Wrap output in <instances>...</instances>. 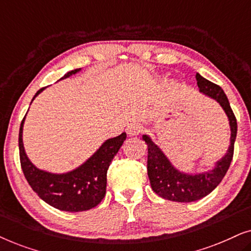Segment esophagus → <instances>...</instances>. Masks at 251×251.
<instances>
[{"mask_svg": "<svg viewBox=\"0 0 251 251\" xmlns=\"http://www.w3.org/2000/svg\"><path fill=\"white\" fill-rule=\"evenodd\" d=\"M143 130V126L140 123H131L126 126V133L129 136H137L138 133L142 132Z\"/></svg>", "mask_w": 251, "mask_h": 251, "instance_id": "esophagus-1", "label": "esophagus"}]
</instances>
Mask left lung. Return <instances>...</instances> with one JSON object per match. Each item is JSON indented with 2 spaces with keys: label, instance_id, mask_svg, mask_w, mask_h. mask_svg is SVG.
I'll return each mask as SVG.
<instances>
[{
  "label": "left lung",
  "instance_id": "left-lung-1",
  "mask_svg": "<svg viewBox=\"0 0 251 251\" xmlns=\"http://www.w3.org/2000/svg\"><path fill=\"white\" fill-rule=\"evenodd\" d=\"M195 78L200 92L215 99L224 109L231 126V140L227 152L221 160L216 162L212 170L202 174L190 175L181 173L175 168L168 157L164 155L160 147L155 145L147 135H143L149 155H147V175L151 186L161 198L176 202H193L207 197L211 193L227 173L234 153V142L236 138V119L229 106L225 92L219 85L208 81L207 78L197 73Z\"/></svg>",
  "mask_w": 251,
  "mask_h": 251
}]
</instances>
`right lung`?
<instances>
[{
  "mask_svg": "<svg viewBox=\"0 0 251 251\" xmlns=\"http://www.w3.org/2000/svg\"><path fill=\"white\" fill-rule=\"evenodd\" d=\"M81 68L71 71L60 80L76 74ZM34 96L32 101L40 92ZM26 116V115H25ZM23 119L19 129V156L23 173L33 191L51 207L63 211H85L100 203L106 193L107 170L113 157L126 138V133L109 138L83 164L66 174H51L41 170L30 162L23 144Z\"/></svg>",
  "mask_w": 251,
  "mask_h": 251,
  "instance_id": "add662e5",
  "label": "right lung"
}]
</instances>
